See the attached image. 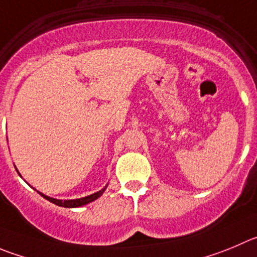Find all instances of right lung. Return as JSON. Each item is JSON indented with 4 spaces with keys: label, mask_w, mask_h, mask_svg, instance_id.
Returning <instances> with one entry per match:
<instances>
[{
    "label": "right lung",
    "mask_w": 257,
    "mask_h": 257,
    "mask_svg": "<svg viewBox=\"0 0 257 257\" xmlns=\"http://www.w3.org/2000/svg\"><path fill=\"white\" fill-rule=\"evenodd\" d=\"M104 189H106V187L103 188V189H101L99 192L94 193V194H90L88 195V197H83V198H79V199H69V200H62V199H55V198H50L48 197V195L43 194V193H40L41 195H43L45 199H48L49 202H51V203L57 204V206L59 207H65V208H77V207H82L84 206V204H88L90 203V202H93V200H96L97 198L101 197L102 194H103Z\"/></svg>",
    "instance_id": "right-lung-1"
}]
</instances>
